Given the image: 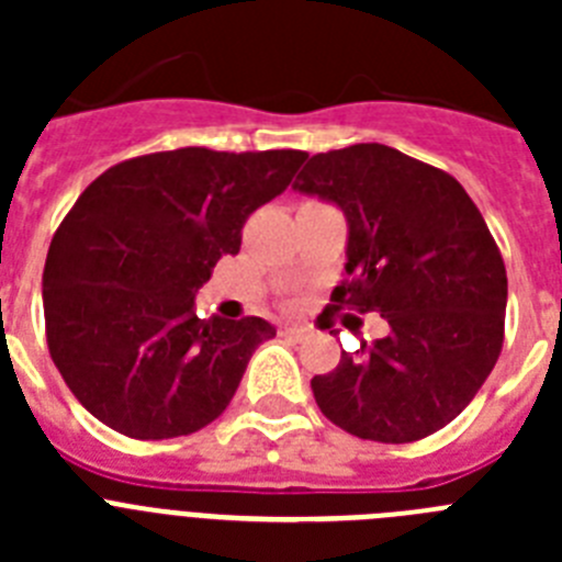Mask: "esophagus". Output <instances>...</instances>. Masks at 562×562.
Listing matches in <instances>:
<instances>
[{"instance_id":"obj_1","label":"esophagus","mask_w":562,"mask_h":562,"mask_svg":"<svg viewBox=\"0 0 562 562\" xmlns=\"http://www.w3.org/2000/svg\"><path fill=\"white\" fill-rule=\"evenodd\" d=\"M306 326H301V324H284L281 326V335H286V337H295V340H301V337H306Z\"/></svg>"}]
</instances>
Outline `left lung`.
I'll return each instance as SVG.
<instances>
[{"mask_svg": "<svg viewBox=\"0 0 562 562\" xmlns=\"http://www.w3.org/2000/svg\"><path fill=\"white\" fill-rule=\"evenodd\" d=\"M297 191L346 213V278L329 312H380L389 337L312 376L317 408L346 434L405 445L470 405L504 346L506 267L475 202L448 171L382 143L315 154Z\"/></svg>", "mask_w": 562, "mask_h": 562, "instance_id": "left-lung-1", "label": "left lung"}]
</instances>
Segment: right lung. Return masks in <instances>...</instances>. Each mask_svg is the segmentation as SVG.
Instances as JSON below:
<instances>
[{
  "label": "right lung",
  "instance_id": "obj_1",
  "mask_svg": "<svg viewBox=\"0 0 562 562\" xmlns=\"http://www.w3.org/2000/svg\"><path fill=\"white\" fill-rule=\"evenodd\" d=\"M304 160L295 148L188 146L89 182L49 241L42 297L49 357L95 419L157 441L222 416L276 329L261 317L202 321L193 295Z\"/></svg>",
  "mask_w": 562,
  "mask_h": 562
}]
</instances>
